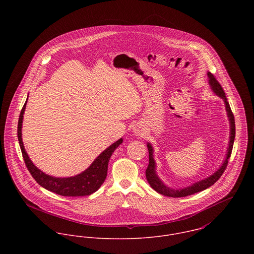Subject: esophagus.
Here are the masks:
<instances>
[{
  "label": "esophagus",
  "mask_w": 254,
  "mask_h": 254,
  "mask_svg": "<svg viewBox=\"0 0 254 254\" xmlns=\"http://www.w3.org/2000/svg\"><path fill=\"white\" fill-rule=\"evenodd\" d=\"M134 133H135L136 135H144V134H145V131H144V129L141 128V127H135V128H134Z\"/></svg>",
  "instance_id": "34e87169"
}]
</instances>
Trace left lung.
Wrapping results in <instances>:
<instances>
[{
  "label": "left lung",
  "mask_w": 254,
  "mask_h": 254,
  "mask_svg": "<svg viewBox=\"0 0 254 254\" xmlns=\"http://www.w3.org/2000/svg\"><path fill=\"white\" fill-rule=\"evenodd\" d=\"M208 78H209V84L212 88V90L214 91V93L218 95L220 98H222L225 102L226 105V110L228 113V117L230 120V124H231V136H230V143H229V148H228V153L226 156V159L223 163V165L220 167V169L216 171L213 175H211L210 177L201 180L200 182H197L193 185H191L190 187L182 189V190H173L170 188H167L165 185H163V183L159 180V178L156 176L155 174V163L153 160V156H152V147L149 144H147V148H148V166L145 170V177L146 180L148 182V184L150 185V187L156 190L157 192L165 195V196H170V197H183V196H188L190 194H193L195 192L201 191L207 188H209L210 186H212L214 183L220 179V177L222 176V174L225 172L227 165H228V159L231 157L232 154V150H233V145H234V140H235V136H236V125H235V118H234V114L232 112V109L230 108V105L227 101L226 95L224 93V90L221 86V84L218 82L216 77L212 74V73H207Z\"/></svg>",
  "instance_id": "8db88e82"
}]
</instances>
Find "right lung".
Masks as SVG:
<instances>
[{
  "label": "right lung",
  "mask_w": 254,
  "mask_h": 254,
  "mask_svg": "<svg viewBox=\"0 0 254 254\" xmlns=\"http://www.w3.org/2000/svg\"><path fill=\"white\" fill-rule=\"evenodd\" d=\"M26 103L27 101L25 102L19 114L18 125H17V137H18V142H19L25 165L28 171L30 172V174L32 175V177L35 179V181L46 190L64 196L90 195L96 190H98L99 188L102 186V184L107 178L109 158L112 152L115 150V148L123 142V140L119 139L114 144H112L108 147L106 150H104L95 159L92 165L79 175L69 177V178H56V177L49 176L43 173L41 170H39L32 163L23 146L22 138H21V126H22L23 113L25 110Z\"/></svg>",
  "instance_id": "right-lung-1"
}]
</instances>
